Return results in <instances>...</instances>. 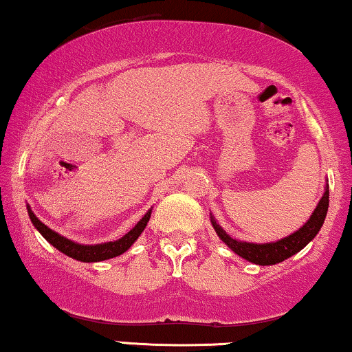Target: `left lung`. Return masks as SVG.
<instances>
[{"label": "left lung", "mask_w": 352, "mask_h": 352, "mask_svg": "<svg viewBox=\"0 0 352 352\" xmlns=\"http://www.w3.org/2000/svg\"><path fill=\"white\" fill-rule=\"evenodd\" d=\"M329 210V186H325L324 197L320 198L319 205L316 206L313 216L305 226L297 230L292 235L279 239L276 243H265V244H254V243H244L236 241L232 236H228L221 227L217 226L216 221L212 219V227L219 238L232 249L233 252L238 254L239 257L246 258V261L257 263V265H274L283 261H286L290 256L297 254L298 251L307 246L311 239L318 235L319 228L322 227L325 214Z\"/></svg>", "instance_id": "8db88e82"}]
</instances>
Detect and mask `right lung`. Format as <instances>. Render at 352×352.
Wrapping results in <instances>:
<instances>
[{
	"label": "right lung",
	"instance_id": "obj_1",
	"mask_svg": "<svg viewBox=\"0 0 352 352\" xmlns=\"http://www.w3.org/2000/svg\"><path fill=\"white\" fill-rule=\"evenodd\" d=\"M28 210V216L32 219L33 226L38 228L41 235H43L47 241L52 244L54 248H57L58 251H62L66 254L68 257H73L76 261L80 262H100V261H106V258H113L124 254L126 249H129L131 244H133L138 236L144 230L147 222H149L151 217V210L144 214V217L136 223V226L131 228L129 233H125L124 236L117 241H111V243H104V244H95V246H84V244H78L71 239H66L58 233H55L54 230H50L47 226H44L39 219L34 216V212L32 211V208L27 206Z\"/></svg>",
	"mask_w": 352,
	"mask_h": 352
}]
</instances>
